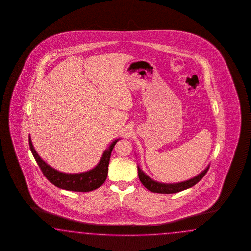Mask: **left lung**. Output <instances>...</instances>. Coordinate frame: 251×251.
Segmentation results:
<instances>
[{
  "mask_svg": "<svg viewBox=\"0 0 251 251\" xmlns=\"http://www.w3.org/2000/svg\"><path fill=\"white\" fill-rule=\"evenodd\" d=\"M209 167H210V165H208L205 169L203 171H201L199 175L195 176L194 177L182 181V182L162 183L155 181L152 179L149 176L146 175L139 166H138V176H139L140 181L147 190H150L152 192H155V193L170 194V193H176V192L190 189L194 185H196L207 173Z\"/></svg>",
  "mask_w": 251,
  "mask_h": 251,
  "instance_id": "obj_1",
  "label": "left lung"
}]
</instances>
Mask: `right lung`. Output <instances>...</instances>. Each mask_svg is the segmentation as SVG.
<instances>
[{"instance_id": "1", "label": "right lung", "mask_w": 251, "mask_h": 251, "mask_svg": "<svg viewBox=\"0 0 251 251\" xmlns=\"http://www.w3.org/2000/svg\"><path fill=\"white\" fill-rule=\"evenodd\" d=\"M121 139L114 140L108 148L106 149L99 164L90 170L82 172V173H64L56 170L55 168L48 165L44 160L42 159L38 152L35 150L31 137L29 135V146L33 156L38 163V167L47 177L49 181L53 184L54 186L62 189V190H71V191H79V192H87L92 190H97L100 186L105 182L107 176L108 164L111 152L113 150L116 143Z\"/></svg>"}]
</instances>
